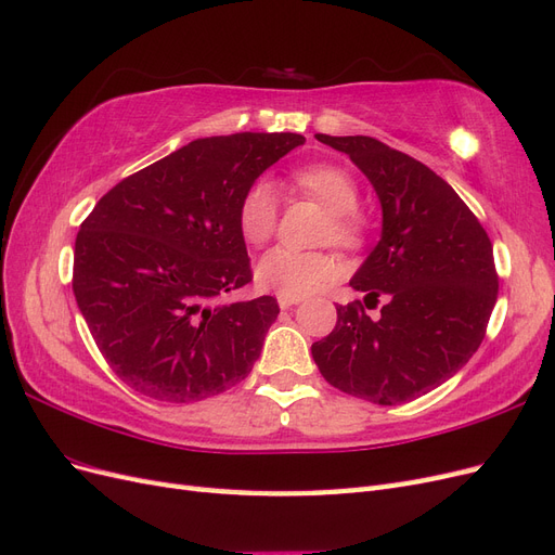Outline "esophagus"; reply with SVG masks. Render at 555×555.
Listing matches in <instances>:
<instances>
[{
    "instance_id": "obj_1",
    "label": "esophagus",
    "mask_w": 555,
    "mask_h": 555,
    "mask_svg": "<svg viewBox=\"0 0 555 555\" xmlns=\"http://www.w3.org/2000/svg\"><path fill=\"white\" fill-rule=\"evenodd\" d=\"M278 304H280V308H282V310H289V308H294V306H298V304H300V298L280 294V296H278Z\"/></svg>"
}]
</instances>
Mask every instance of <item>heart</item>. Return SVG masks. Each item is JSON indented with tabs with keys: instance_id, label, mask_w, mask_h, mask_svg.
I'll use <instances>...</instances> for the list:
<instances>
[{
	"instance_id": "b5f03b06",
	"label": "heart",
	"mask_w": 555,
	"mask_h": 555,
	"mask_svg": "<svg viewBox=\"0 0 555 555\" xmlns=\"http://www.w3.org/2000/svg\"><path fill=\"white\" fill-rule=\"evenodd\" d=\"M294 188L312 196L331 215L324 238L335 245L354 249L365 238V224L357 215L359 184L340 166L310 164L292 178ZM280 217V198L273 182L257 180L245 190L238 204V227L249 245H263L273 238ZM343 273L340 261L322 249L273 247L257 263V280L263 289L304 298Z\"/></svg>"
}]
</instances>
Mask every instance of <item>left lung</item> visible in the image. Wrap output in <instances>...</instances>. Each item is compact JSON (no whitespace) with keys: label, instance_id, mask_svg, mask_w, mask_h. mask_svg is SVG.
I'll use <instances>...</instances> for the list:
<instances>
[{"label":"left lung","instance_id":"1","mask_svg":"<svg viewBox=\"0 0 555 555\" xmlns=\"http://www.w3.org/2000/svg\"><path fill=\"white\" fill-rule=\"evenodd\" d=\"M317 141L345 153L371 180L382 206V236L351 289L363 304L338 306V324L312 345L328 384L375 405L433 391L473 359L489 324L498 275L493 245L463 198L414 157L371 137ZM387 296L379 320L362 306Z\"/></svg>","mask_w":555,"mask_h":555}]
</instances>
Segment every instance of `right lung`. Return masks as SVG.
Wrapping results in <instances>:
<instances>
[{"instance_id": "right-lung-1", "label": "right lung", "mask_w": 555, "mask_h": 555, "mask_svg": "<svg viewBox=\"0 0 555 555\" xmlns=\"http://www.w3.org/2000/svg\"><path fill=\"white\" fill-rule=\"evenodd\" d=\"M306 139L243 131L196 139L117 182L80 224L74 296L113 373L164 402L243 382L280 308L222 300L251 280L238 204Z\"/></svg>"}]
</instances>
